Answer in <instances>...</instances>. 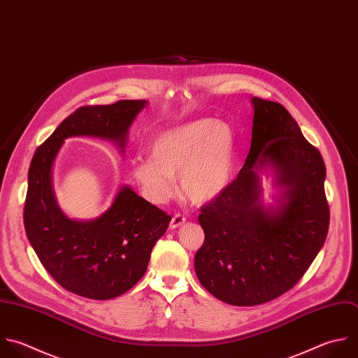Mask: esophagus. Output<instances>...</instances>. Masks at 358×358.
Returning <instances> with one entry per match:
<instances>
[{
  "label": "esophagus",
  "mask_w": 358,
  "mask_h": 358,
  "mask_svg": "<svg viewBox=\"0 0 358 358\" xmlns=\"http://www.w3.org/2000/svg\"><path fill=\"white\" fill-rule=\"evenodd\" d=\"M185 221H186V218H185L182 214H175V215L172 217V220H171L169 227H171L172 229H176V228H179L180 225H183Z\"/></svg>",
  "instance_id": "obj_1"
}]
</instances>
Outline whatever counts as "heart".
<instances>
[{
	"label": "heart",
	"instance_id": "1",
	"mask_svg": "<svg viewBox=\"0 0 358 358\" xmlns=\"http://www.w3.org/2000/svg\"><path fill=\"white\" fill-rule=\"evenodd\" d=\"M151 157L136 159L131 173L144 196L161 204L176 192L193 203L204 204L217 199L229 185L235 137L231 127L220 120L199 119L158 136Z\"/></svg>",
	"mask_w": 358,
	"mask_h": 358
}]
</instances>
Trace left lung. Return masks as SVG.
I'll use <instances>...</instances> for the list:
<instances>
[{
  "label": "left lung",
  "instance_id": "obj_1",
  "mask_svg": "<svg viewBox=\"0 0 358 358\" xmlns=\"http://www.w3.org/2000/svg\"><path fill=\"white\" fill-rule=\"evenodd\" d=\"M250 150L238 178L201 207L204 243L194 256L201 285L220 301L252 306L292 288L324 243L329 206L320 152L288 110L252 98ZM268 169L280 193L261 201L259 173Z\"/></svg>",
  "mask_w": 358,
  "mask_h": 358
}]
</instances>
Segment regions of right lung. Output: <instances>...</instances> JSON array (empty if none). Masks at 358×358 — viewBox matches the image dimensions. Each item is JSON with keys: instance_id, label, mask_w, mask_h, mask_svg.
I'll return each instance as SVG.
<instances>
[{"instance_id": "add662e5", "label": "right lung", "mask_w": 358, "mask_h": 358, "mask_svg": "<svg viewBox=\"0 0 358 358\" xmlns=\"http://www.w3.org/2000/svg\"><path fill=\"white\" fill-rule=\"evenodd\" d=\"M145 106L147 101L83 106L62 122L32 158L24 208L27 236L49 274L77 295L103 301L134 287L172 217L122 186L99 217L73 220L55 196V159L66 138L80 136L112 141L124 154L129 129Z\"/></svg>"}]
</instances>
